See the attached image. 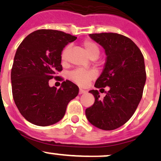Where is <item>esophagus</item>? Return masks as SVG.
I'll list each match as a JSON object with an SVG mask.
<instances>
[{
  "mask_svg": "<svg viewBox=\"0 0 161 161\" xmlns=\"http://www.w3.org/2000/svg\"><path fill=\"white\" fill-rule=\"evenodd\" d=\"M86 90H82V89H79V94H82V93H86Z\"/></svg>",
  "mask_w": 161,
  "mask_h": 161,
  "instance_id": "1",
  "label": "esophagus"
}]
</instances>
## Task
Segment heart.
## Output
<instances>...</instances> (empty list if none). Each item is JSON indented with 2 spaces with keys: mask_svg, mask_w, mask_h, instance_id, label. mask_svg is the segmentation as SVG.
<instances>
[{
  "mask_svg": "<svg viewBox=\"0 0 161 161\" xmlns=\"http://www.w3.org/2000/svg\"><path fill=\"white\" fill-rule=\"evenodd\" d=\"M82 45H83L87 54L90 58H93V57L97 58L98 57L100 53V49L96 43L90 41V40H86V41L83 42ZM67 50H68V48L65 49L62 53V59L63 60H64L65 57H66ZM95 77H96V73L92 70L77 69L73 71L70 74V78H71V80L80 86L86 85L90 80L94 79Z\"/></svg>",
  "mask_w": 161,
  "mask_h": 161,
  "instance_id": "heart-1",
  "label": "heart"
}]
</instances>
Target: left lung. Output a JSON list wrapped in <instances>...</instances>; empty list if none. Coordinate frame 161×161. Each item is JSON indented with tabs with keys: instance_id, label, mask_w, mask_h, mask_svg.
<instances>
[{
	"instance_id": "left-lung-1",
	"label": "left lung",
	"mask_w": 161,
	"mask_h": 161,
	"mask_svg": "<svg viewBox=\"0 0 161 161\" xmlns=\"http://www.w3.org/2000/svg\"><path fill=\"white\" fill-rule=\"evenodd\" d=\"M90 37L104 48L107 56L95 87L108 86L109 90L103 100L97 90H90L95 101L86 109V115L97 128L115 130L130 119L141 101L146 80L144 57L135 43L122 34L101 33Z\"/></svg>"
}]
</instances>
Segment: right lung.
Listing matches in <instances>:
<instances>
[{
	"label": "right lung",
	"instance_id": "obj_1",
	"mask_svg": "<svg viewBox=\"0 0 161 161\" xmlns=\"http://www.w3.org/2000/svg\"><path fill=\"white\" fill-rule=\"evenodd\" d=\"M77 38L56 30H37L26 36L17 49L11 72L12 96L21 115L37 126L59 122L79 87L69 80L60 89L49 81L62 71L64 48Z\"/></svg>",
	"mask_w": 161,
	"mask_h": 161
}]
</instances>
